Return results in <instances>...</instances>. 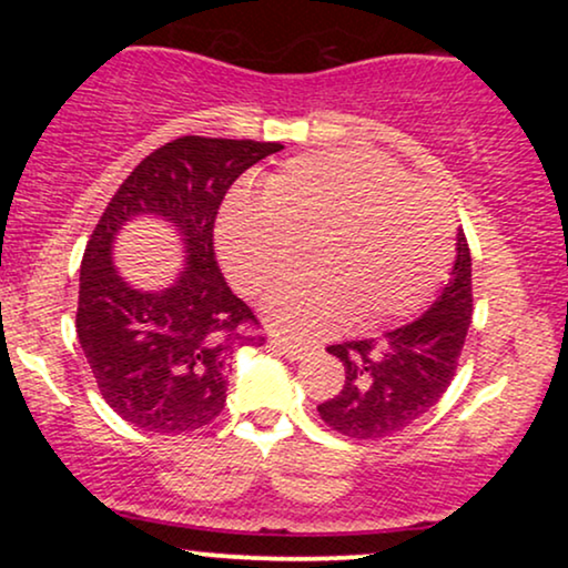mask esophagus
Masks as SVG:
<instances>
[{
	"instance_id": "1",
	"label": "esophagus",
	"mask_w": 568,
	"mask_h": 568,
	"mask_svg": "<svg viewBox=\"0 0 568 568\" xmlns=\"http://www.w3.org/2000/svg\"><path fill=\"white\" fill-rule=\"evenodd\" d=\"M272 347H275L280 355H285L288 361H302V357H306V347H302V344H291L285 342V338H277V342H272Z\"/></svg>"
}]
</instances>
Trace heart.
I'll return each mask as SVG.
<instances>
[{"label":"heart","instance_id":"obj_1","mask_svg":"<svg viewBox=\"0 0 568 568\" xmlns=\"http://www.w3.org/2000/svg\"><path fill=\"white\" fill-rule=\"evenodd\" d=\"M452 237L429 189L363 152L291 160L266 179L262 200L234 194L216 230L221 264L243 293L283 277L306 247L312 270L262 304L264 321L293 338L328 334L349 317L374 328L416 312L446 275Z\"/></svg>","mask_w":568,"mask_h":568}]
</instances>
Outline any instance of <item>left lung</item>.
<instances>
[{
	"label": "left lung",
	"instance_id": "left-lung-1",
	"mask_svg": "<svg viewBox=\"0 0 568 568\" xmlns=\"http://www.w3.org/2000/svg\"><path fill=\"white\" fill-rule=\"evenodd\" d=\"M473 321V258L465 232L456 262L425 315L387 331L328 347L344 366L342 393L317 406L321 419L352 440H379L427 414L452 384Z\"/></svg>",
	"mask_w": 568,
	"mask_h": 568
}]
</instances>
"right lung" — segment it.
<instances>
[{
  "label": "right lung",
  "mask_w": 568,
  "mask_h": 568,
  "mask_svg": "<svg viewBox=\"0 0 568 568\" xmlns=\"http://www.w3.org/2000/svg\"><path fill=\"white\" fill-rule=\"evenodd\" d=\"M280 143L184 135L154 149L122 181L82 256L77 338L103 400L149 433H192L226 403L230 355L262 347L256 315L221 275L213 224L226 189ZM165 220L185 247L168 290L121 277L113 243L130 220Z\"/></svg>",
  "instance_id": "1"
}]
</instances>
